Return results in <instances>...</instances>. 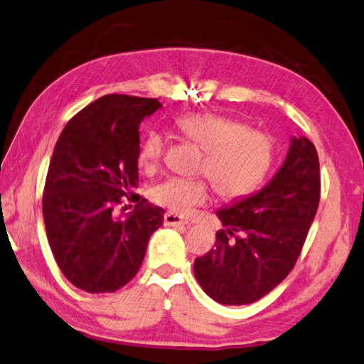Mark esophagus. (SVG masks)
I'll return each mask as SVG.
<instances>
[{
    "instance_id": "34e87169",
    "label": "esophagus",
    "mask_w": 364,
    "mask_h": 364,
    "mask_svg": "<svg viewBox=\"0 0 364 364\" xmlns=\"http://www.w3.org/2000/svg\"><path fill=\"white\" fill-rule=\"evenodd\" d=\"M164 222L166 227H180V225H188L186 220H183L181 215H178L175 212H166L164 215Z\"/></svg>"
}]
</instances>
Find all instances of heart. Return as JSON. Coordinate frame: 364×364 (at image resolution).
<instances>
[{
	"label": "heart",
	"mask_w": 364,
	"mask_h": 364,
	"mask_svg": "<svg viewBox=\"0 0 364 364\" xmlns=\"http://www.w3.org/2000/svg\"><path fill=\"white\" fill-rule=\"evenodd\" d=\"M176 128L204 151L198 171L213 184L225 199L243 198L262 183L274 161V141L265 132L250 129L240 119L212 113H189L178 118ZM165 141L149 131L139 149V164L152 171L164 157ZM210 186L200 178L171 176L154 188L157 204L181 215L207 203Z\"/></svg>",
	"instance_id": "obj_1"
}]
</instances>
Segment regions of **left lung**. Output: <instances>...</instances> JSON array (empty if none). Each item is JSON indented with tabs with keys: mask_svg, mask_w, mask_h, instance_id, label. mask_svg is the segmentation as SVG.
I'll return each instance as SVG.
<instances>
[{
	"mask_svg": "<svg viewBox=\"0 0 364 364\" xmlns=\"http://www.w3.org/2000/svg\"><path fill=\"white\" fill-rule=\"evenodd\" d=\"M321 196L319 159L304 136L291 137L284 165L262 189L217 210L215 247L194 261L203 290L227 306L267 295L291 272Z\"/></svg>",
	"mask_w": 364,
	"mask_h": 364,
	"instance_id": "obj_1",
	"label": "left lung"
}]
</instances>
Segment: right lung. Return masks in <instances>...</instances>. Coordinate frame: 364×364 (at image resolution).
Returning <instances> with one entry per match:
<instances>
[{"instance_id":"right-lung-1","label":"right lung","mask_w":364,"mask_h":364,"mask_svg":"<svg viewBox=\"0 0 364 364\" xmlns=\"http://www.w3.org/2000/svg\"><path fill=\"white\" fill-rule=\"evenodd\" d=\"M157 99L105 95L68 121L58 137L43 193V222L58 267L87 293L119 290L137 274L161 207L129 194L137 188L139 124ZM124 197L136 205L117 216Z\"/></svg>"}]
</instances>
